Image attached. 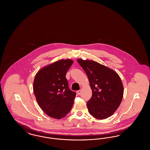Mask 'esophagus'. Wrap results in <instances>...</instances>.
Wrapping results in <instances>:
<instances>
[{
	"label": "esophagus",
	"instance_id": "esophagus-1",
	"mask_svg": "<svg viewBox=\"0 0 150 150\" xmlns=\"http://www.w3.org/2000/svg\"><path fill=\"white\" fill-rule=\"evenodd\" d=\"M76 93H77V94H78V95H80V94H81V91H80V90H79V91H78L76 92Z\"/></svg>",
	"mask_w": 150,
	"mask_h": 150
}]
</instances>
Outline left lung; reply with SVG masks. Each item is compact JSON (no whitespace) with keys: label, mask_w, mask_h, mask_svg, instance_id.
<instances>
[{"label":"left lung","mask_w":150,"mask_h":150,"mask_svg":"<svg viewBox=\"0 0 150 150\" xmlns=\"http://www.w3.org/2000/svg\"><path fill=\"white\" fill-rule=\"evenodd\" d=\"M77 61L86 72L92 90V96L87 102L89 114L97 119L111 116L119 107L123 97L121 79L113 70L90 60Z\"/></svg>","instance_id":"left-lung-1"}]
</instances>
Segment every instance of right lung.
I'll use <instances>...</instances> for the list:
<instances>
[{
    "label": "right lung",
    "instance_id": "right-lung-1",
    "mask_svg": "<svg viewBox=\"0 0 150 150\" xmlns=\"http://www.w3.org/2000/svg\"><path fill=\"white\" fill-rule=\"evenodd\" d=\"M72 64L71 59H61L43 67L36 74L33 83L36 100L50 117H64L72 107L76 93L69 89L65 77Z\"/></svg>",
    "mask_w": 150,
    "mask_h": 150
}]
</instances>
